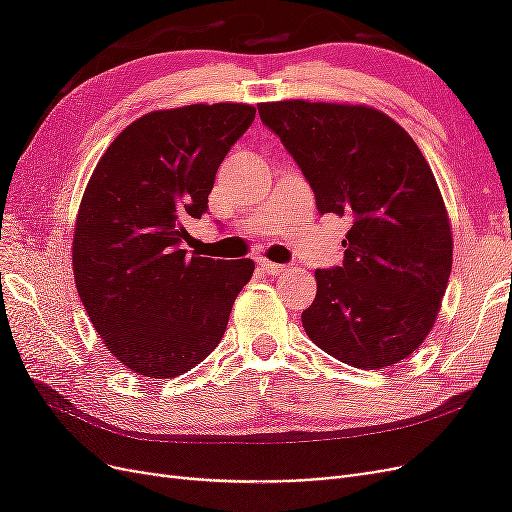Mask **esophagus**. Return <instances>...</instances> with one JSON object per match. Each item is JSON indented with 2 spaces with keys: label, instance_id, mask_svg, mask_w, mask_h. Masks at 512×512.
Instances as JSON below:
<instances>
[{
  "label": "esophagus",
  "instance_id": "1",
  "mask_svg": "<svg viewBox=\"0 0 512 512\" xmlns=\"http://www.w3.org/2000/svg\"><path fill=\"white\" fill-rule=\"evenodd\" d=\"M258 265H260V269L265 271L267 275H280V273H286V271L290 269L288 265H277V262H271V260H267V258H260Z\"/></svg>",
  "mask_w": 512,
  "mask_h": 512
}]
</instances>
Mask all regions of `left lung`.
I'll return each instance as SVG.
<instances>
[{
	"label": "left lung",
	"instance_id": "1",
	"mask_svg": "<svg viewBox=\"0 0 512 512\" xmlns=\"http://www.w3.org/2000/svg\"><path fill=\"white\" fill-rule=\"evenodd\" d=\"M258 113L299 164L318 211L352 222L342 267L316 269L305 333L361 369L406 359L436 322L453 267L451 224L421 149L363 104L284 100Z\"/></svg>",
	"mask_w": 512,
	"mask_h": 512
}]
</instances>
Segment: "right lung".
Segmentation results:
<instances>
[{
	"label": "right lung",
	"mask_w": 512,
	"mask_h": 512,
	"mask_svg": "<svg viewBox=\"0 0 512 512\" xmlns=\"http://www.w3.org/2000/svg\"><path fill=\"white\" fill-rule=\"evenodd\" d=\"M250 104H190L136 119L104 151L76 215L72 267L89 320L138 376L175 378L220 344L254 262L188 256L215 173L252 126Z\"/></svg>",
	"instance_id": "obj_1"
}]
</instances>
